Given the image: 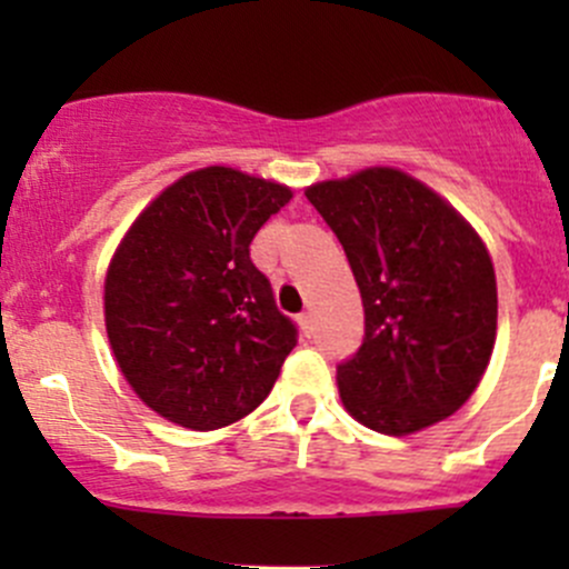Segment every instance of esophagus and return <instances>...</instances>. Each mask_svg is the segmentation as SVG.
Segmentation results:
<instances>
[{
  "label": "esophagus",
  "mask_w": 569,
  "mask_h": 569,
  "mask_svg": "<svg viewBox=\"0 0 569 569\" xmlns=\"http://www.w3.org/2000/svg\"><path fill=\"white\" fill-rule=\"evenodd\" d=\"M297 321H300V330H302V336H308V338H311V336H313V330H317V327H313V313H311V311L300 313V317H297Z\"/></svg>",
  "instance_id": "obj_1"
}]
</instances>
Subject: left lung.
Segmentation results:
<instances>
[{
    "label": "left lung",
    "mask_w": 569,
    "mask_h": 569,
    "mask_svg": "<svg viewBox=\"0 0 569 569\" xmlns=\"http://www.w3.org/2000/svg\"><path fill=\"white\" fill-rule=\"evenodd\" d=\"M363 300L358 352L336 366L343 407L382 435L457 412L496 343V272L473 228L416 178L371 168L306 189Z\"/></svg>",
    "instance_id": "1"
}]
</instances>
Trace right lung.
Listing matches in <instances>:
<instances>
[{"label": "right lung", "instance_id": "right-lung-1", "mask_svg": "<svg viewBox=\"0 0 569 569\" xmlns=\"http://www.w3.org/2000/svg\"><path fill=\"white\" fill-rule=\"evenodd\" d=\"M291 189L206 168L178 178L131 226L104 283L107 336L151 410L220 429L256 410L297 347L272 283L250 261L258 228Z\"/></svg>", "mask_w": 569, "mask_h": 569}]
</instances>
